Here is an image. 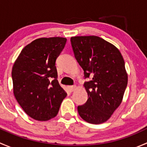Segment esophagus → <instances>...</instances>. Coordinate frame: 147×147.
Listing matches in <instances>:
<instances>
[{"instance_id":"esophagus-1","label":"esophagus","mask_w":147,"mask_h":147,"mask_svg":"<svg viewBox=\"0 0 147 147\" xmlns=\"http://www.w3.org/2000/svg\"><path fill=\"white\" fill-rule=\"evenodd\" d=\"M75 85H72V86H68V90H69V91L70 92H73L74 90H75Z\"/></svg>"}]
</instances>
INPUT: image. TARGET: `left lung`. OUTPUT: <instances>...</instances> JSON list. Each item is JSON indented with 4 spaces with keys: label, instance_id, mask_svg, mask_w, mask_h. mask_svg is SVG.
<instances>
[{
    "label": "left lung",
    "instance_id": "left-lung-1",
    "mask_svg": "<svg viewBox=\"0 0 147 147\" xmlns=\"http://www.w3.org/2000/svg\"><path fill=\"white\" fill-rule=\"evenodd\" d=\"M70 41L84 78H91L84 84L88 99L78 107V113L87 122L102 124L122 101L128 82L124 60L115 45L100 37H72Z\"/></svg>",
    "mask_w": 147,
    "mask_h": 147
}]
</instances>
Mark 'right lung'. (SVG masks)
Returning a JSON list of instances; mask_svg holds the SVG:
<instances>
[{
    "instance_id": "obj_1",
    "label": "right lung",
    "mask_w": 147,
    "mask_h": 147,
    "mask_svg": "<svg viewBox=\"0 0 147 147\" xmlns=\"http://www.w3.org/2000/svg\"><path fill=\"white\" fill-rule=\"evenodd\" d=\"M66 42L60 37L35 40L22 50L13 65L14 96L32 119L47 121L55 117L67 96L57 80L55 66Z\"/></svg>"
}]
</instances>
